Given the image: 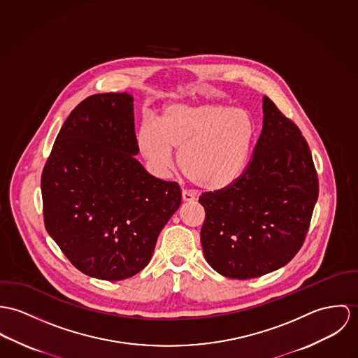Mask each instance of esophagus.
Wrapping results in <instances>:
<instances>
[{
	"mask_svg": "<svg viewBox=\"0 0 358 358\" xmlns=\"http://www.w3.org/2000/svg\"><path fill=\"white\" fill-rule=\"evenodd\" d=\"M182 200H184V201H187V203H194V201H196V200H198V198H196L194 194L184 191V192H182Z\"/></svg>",
	"mask_w": 358,
	"mask_h": 358,
	"instance_id": "esophagus-1",
	"label": "esophagus"
}]
</instances>
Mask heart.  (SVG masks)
I'll return each mask as SVG.
<instances>
[{
	"label": "heart",
	"instance_id": "1",
	"mask_svg": "<svg viewBox=\"0 0 358 358\" xmlns=\"http://www.w3.org/2000/svg\"><path fill=\"white\" fill-rule=\"evenodd\" d=\"M257 137L251 114L220 103H180L163 108L159 123L144 120L137 130L141 155L159 173L178 166L200 188L232 185L245 170Z\"/></svg>",
	"mask_w": 358,
	"mask_h": 358
}]
</instances>
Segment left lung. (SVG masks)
<instances>
[{
  "instance_id": "1",
  "label": "left lung",
  "mask_w": 358,
  "mask_h": 358,
  "mask_svg": "<svg viewBox=\"0 0 358 358\" xmlns=\"http://www.w3.org/2000/svg\"><path fill=\"white\" fill-rule=\"evenodd\" d=\"M264 124L245 171L203 194L200 231L208 265L225 278H259L287 265L303 244L318 196L312 152L296 124L264 97Z\"/></svg>"
}]
</instances>
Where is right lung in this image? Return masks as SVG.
<instances>
[{
    "mask_svg": "<svg viewBox=\"0 0 358 358\" xmlns=\"http://www.w3.org/2000/svg\"><path fill=\"white\" fill-rule=\"evenodd\" d=\"M137 154L133 96L103 93L73 110L43 167L45 228L90 278L143 271L181 204L178 184L151 176Z\"/></svg>",
    "mask_w": 358,
    "mask_h": 358,
    "instance_id": "obj_1",
    "label": "right lung"
}]
</instances>
